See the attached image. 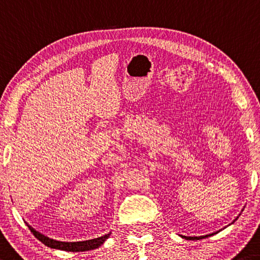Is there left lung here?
Here are the masks:
<instances>
[{
	"mask_svg": "<svg viewBox=\"0 0 260 260\" xmlns=\"http://www.w3.org/2000/svg\"><path fill=\"white\" fill-rule=\"evenodd\" d=\"M215 234H217V232H216V233H213V234H209V235H205V236H196V237H187V236H182V237H183V238H186V240H193V241H196V240H203V238L209 237V236H213V235H215Z\"/></svg>",
	"mask_w": 260,
	"mask_h": 260,
	"instance_id": "left-lung-1",
	"label": "left lung"
}]
</instances>
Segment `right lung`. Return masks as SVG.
Wrapping results in <instances>:
<instances>
[{"label":"right lung","mask_w":260,"mask_h":260,"mask_svg":"<svg viewBox=\"0 0 260 260\" xmlns=\"http://www.w3.org/2000/svg\"><path fill=\"white\" fill-rule=\"evenodd\" d=\"M27 226L30 228L31 233L34 234L41 243H44L45 245H47L52 249L71 251V252H83V251H89V250L100 248V246L106 240H108L111 235V233H109L102 237L93 238V240H88V241H82V242H60V241L52 240V238H49L47 236H45V235L38 233L37 230H35L30 225H27Z\"/></svg>","instance_id":"add662e5"}]
</instances>
